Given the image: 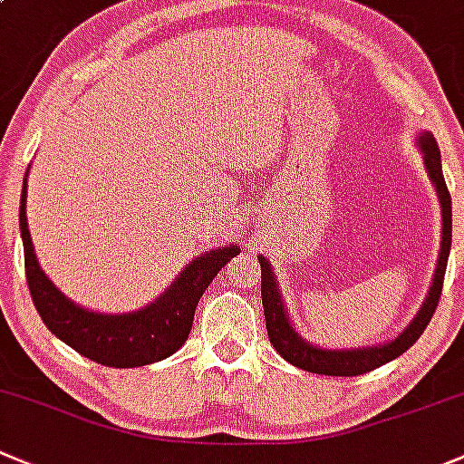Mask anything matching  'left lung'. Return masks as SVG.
Returning <instances> with one entry per match:
<instances>
[{"label":"left lung","mask_w":464,"mask_h":464,"mask_svg":"<svg viewBox=\"0 0 464 464\" xmlns=\"http://www.w3.org/2000/svg\"><path fill=\"white\" fill-rule=\"evenodd\" d=\"M418 150L422 154L424 169H427L429 180L436 188L438 203H440L442 212V238H440V252H438L436 270H433L431 285L424 297L422 305L415 313V317L402 328L400 335L384 343H375V346H360V348H324L317 343H310L308 339L302 337V333L293 326L290 314L285 310L284 295L279 290V281H276L272 264L267 256L259 255L261 264V302H264V314H266V326L270 343L275 351L290 362L293 366L302 371H310V373L319 375H339V377H353L369 373V371L377 369V366L386 364V362L395 360L402 355L413 342L422 335L427 328L429 319L436 313L438 299L442 293V279H445L449 250H451V197L447 192L445 176H442V162H440V150L436 145V138L431 131L418 133Z\"/></svg>","instance_id":"left-lung-1"}]
</instances>
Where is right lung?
I'll return each instance as SVG.
<instances>
[{
	"label": "right lung",
	"mask_w": 464,
	"mask_h": 464,
	"mask_svg": "<svg viewBox=\"0 0 464 464\" xmlns=\"http://www.w3.org/2000/svg\"><path fill=\"white\" fill-rule=\"evenodd\" d=\"M28 169L24 176L22 197H19V232L24 243V266L33 304L57 339L89 357L95 364L133 369L151 362H160L174 355L192 331L194 310L203 297L209 281L238 250L237 243L226 247H212L197 259L189 261L179 272L169 288L131 313H98L75 304L66 297L53 281L46 276L33 250V238L26 223V192Z\"/></svg>",
	"instance_id": "obj_1"
}]
</instances>
